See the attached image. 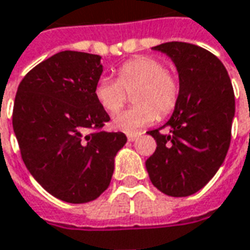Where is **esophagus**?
Here are the masks:
<instances>
[{"instance_id":"1","label":"esophagus","mask_w":250,"mask_h":250,"mask_svg":"<svg viewBox=\"0 0 250 250\" xmlns=\"http://www.w3.org/2000/svg\"><path fill=\"white\" fill-rule=\"evenodd\" d=\"M139 135H141V132H131V134H127V139H128L130 142H134Z\"/></svg>"}]
</instances>
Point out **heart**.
I'll list each match as a JSON object with an SVG mask.
<instances>
[{
    "label": "heart",
    "mask_w": 250,
    "mask_h": 250,
    "mask_svg": "<svg viewBox=\"0 0 250 250\" xmlns=\"http://www.w3.org/2000/svg\"><path fill=\"white\" fill-rule=\"evenodd\" d=\"M134 92L137 107L113 116L115 130L132 132L153 125L158 115H170L179 103V78L165 70L164 63L158 59L137 57L120 64L116 81L101 78L95 86L96 100L108 113L118 112L125 104V93Z\"/></svg>",
    "instance_id": "1"
}]
</instances>
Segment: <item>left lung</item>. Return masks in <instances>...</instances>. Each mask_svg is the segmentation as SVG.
Masks as SVG:
<instances>
[{
	"instance_id": "1",
	"label": "left lung",
	"mask_w": 250,
	"mask_h": 250,
	"mask_svg": "<svg viewBox=\"0 0 250 250\" xmlns=\"http://www.w3.org/2000/svg\"><path fill=\"white\" fill-rule=\"evenodd\" d=\"M153 50L167 54L179 71L180 97L164 127L149 131L157 149L146 161L153 186L183 198L202 189L225 161L231 139L234 92L223 63L214 54L184 42Z\"/></svg>"
}]
</instances>
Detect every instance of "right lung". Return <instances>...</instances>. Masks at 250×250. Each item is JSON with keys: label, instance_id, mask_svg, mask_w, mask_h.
Segmentation results:
<instances>
[{"label": "right lung", "instance_id": "add662e5", "mask_svg": "<svg viewBox=\"0 0 250 250\" xmlns=\"http://www.w3.org/2000/svg\"><path fill=\"white\" fill-rule=\"evenodd\" d=\"M100 55L61 51L22 78L13 105V130L29 173L52 196L88 203L111 183L123 132L101 131L109 122L95 97ZM88 129H95L87 134Z\"/></svg>", "mask_w": 250, "mask_h": 250}]
</instances>
